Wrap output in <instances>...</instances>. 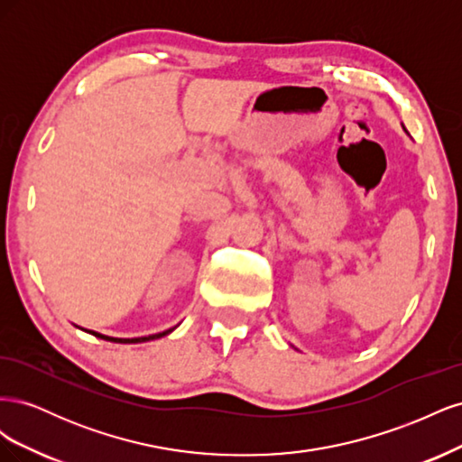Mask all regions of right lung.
I'll return each instance as SVG.
<instances>
[{"instance_id": "obj_1", "label": "right lung", "mask_w": 462, "mask_h": 462, "mask_svg": "<svg viewBox=\"0 0 462 462\" xmlns=\"http://www.w3.org/2000/svg\"><path fill=\"white\" fill-rule=\"evenodd\" d=\"M175 328L167 329V331H162V333H156V335H148V337H136V339H116V337H107V335H102V333H96V331H90L92 335H96V337L100 339H106V341H114V343H144V341H152V339H160L163 337V335L171 333Z\"/></svg>"}]
</instances>
